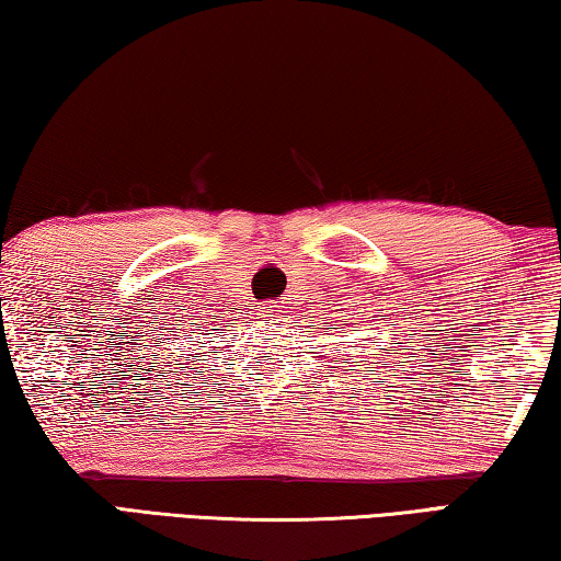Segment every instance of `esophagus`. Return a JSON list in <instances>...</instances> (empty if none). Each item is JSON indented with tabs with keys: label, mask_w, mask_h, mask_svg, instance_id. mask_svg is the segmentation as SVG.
<instances>
[{
	"label": "esophagus",
	"mask_w": 561,
	"mask_h": 561,
	"mask_svg": "<svg viewBox=\"0 0 561 561\" xmlns=\"http://www.w3.org/2000/svg\"><path fill=\"white\" fill-rule=\"evenodd\" d=\"M262 314L264 317H274V314H277V309L270 307V304H267V307H262Z\"/></svg>",
	"instance_id": "34e87169"
}]
</instances>
